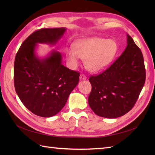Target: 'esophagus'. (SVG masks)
I'll list each match as a JSON object with an SVG mask.
<instances>
[{"instance_id": "34e87169", "label": "esophagus", "mask_w": 155, "mask_h": 155, "mask_svg": "<svg viewBox=\"0 0 155 155\" xmlns=\"http://www.w3.org/2000/svg\"><path fill=\"white\" fill-rule=\"evenodd\" d=\"M79 79H80L81 80H84V79H87V77L85 76V75L82 74L80 75V76H79Z\"/></svg>"}]
</instances>
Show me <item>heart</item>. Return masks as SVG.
I'll use <instances>...</instances> for the list:
<instances>
[{
  "instance_id": "b5f03b06",
  "label": "heart",
  "mask_w": 155,
  "mask_h": 155,
  "mask_svg": "<svg viewBox=\"0 0 155 155\" xmlns=\"http://www.w3.org/2000/svg\"><path fill=\"white\" fill-rule=\"evenodd\" d=\"M74 50H68L67 59L72 68L79 64V58L85 60L87 69L92 72L105 70L112 62L118 50L116 42L111 39L91 37L78 41L74 45Z\"/></svg>"
}]
</instances>
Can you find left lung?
<instances>
[{
  "label": "left lung",
  "instance_id": "1",
  "mask_svg": "<svg viewBox=\"0 0 155 155\" xmlns=\"http://www.w3.org/2000/svg\"><path fill=\"white\" fill-rule=\"evenodd\" d=\"M123 54L102 73L89 78L88 104L97 116L116 118L133 109L145 81L142 53L132 37Z\"/></svg>",
  "mask_w": 155,
  "mask_h": 155
}]
</instances>
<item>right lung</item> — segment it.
I'll return each mask as SVG.
<instances>
[{
    "instance_id": "right-lung-1",
    "label": "right lung",
    "mask_w": 155,
    "mask_h": 155,
    "mask_svg": "<svg viewBox=\"0 0 155 155\" xmlns=\"http://www.w3.org/2000/svg\"><path fill=\"white\" fill-rule=\"evenodd\" d=\"M65 31V28L37 30L23 42L16 54L15 91L23 105L37 116L47 118L58 114L79 82L80 74L62 64L59 51L53 50L44 59L35 53L37 43L55 45Z\"/></svg>"
}]
</instances>
